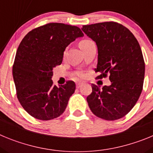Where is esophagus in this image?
<instances>
[{
  "label": "esophagus",
  "mask_w": 153,
  "mask_h": 153,
  "mask_svg": "<svg viewBox=\"0 0 153 153\" xmlns=\"http://www.w3.org/2000/svg\"><path fill=\"white\" fill-rule=\"evenodd\" d=\"M82 85H83V83H76V88H80Z\"/></svg>",
  "instance_id": "obj_1"
}]
</instances>
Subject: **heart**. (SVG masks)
Segmentation results:
<instances>
[{
	"instance_id": "obj_1",
	"label": "heart",
	"mask_w": 153,
	"mask_h": 153,
	"mask_svg": "<svg viewBox=\"0 0 153 153\" xmlns=\"http://www.w3.org/2000/svg\"><path fill=\"white\" fill-rule=\"evenodd\" d=\"M90 42H92V41H91V40H82V41H80V43H79V47L86 45V44H88L89 43H90Z\"/></svg>"
}]
</instances>
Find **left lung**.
<instances>
[{"instance_id":"1","label":"left lung","mask_w":153,"mask_h":153,"mask_svg":"<svg viewBox=\"0 0 153 153\" xmlns=\"http://www.w3.org/2000/svg\"><path fill=\"white\" fill-rule=\"evenodd\" d=\"M82 30L97 44V79L109 74L111 81L102 89L92 84L89 107L100 118L119 120L133 108L143 90L145 63L139 42L128 28L113 21L84 25Z\"/></svg>"}]
</instances>
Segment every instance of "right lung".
<instances>
[{
  "mask_svg": "<svg viewBox=\"0 0 153 153\" xmlns=\"http://www.w3.org/2000/svg\"><path fill=\"white\" fill-rule=\"evenodd\" d=\"M81 36L77 27L49 23L30 31L21 42L13 65V81L19 102L34 118L53 120L66 109L75 83L53 85V69L61 64L66 47Z\"/></svg>",
  "mask_w": 153,
  "mask_h": 153,
  "instance_id": "obj_1",
  "label": "right lung"
}]
</instances>
